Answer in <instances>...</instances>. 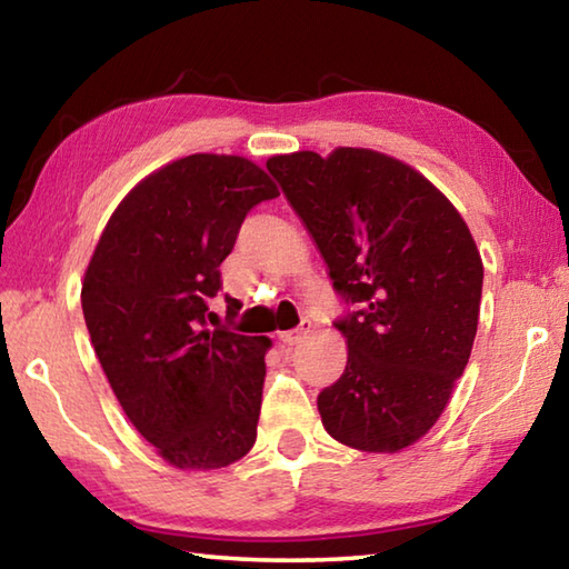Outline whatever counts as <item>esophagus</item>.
I'll list each match as a JSON object with an SVG mask.
<instances>
[{
    "instance_id": "34e87169",
    "label": "esophagus",
    "mask_w": 569,
    "mask_h": 569,
    "mask_svg": "<svg viewBox=\"0 0 569 569\" xmlns=\"http://www.w3.org/2000/svg\"><path fill=\"white\" fill-rule=\"evenodd\" d=\"M308 331H311V323H301V326H298V329L283 331V333H281V341H283L286 346H296V343H301V341L306 339Z\"/></svg>"
}]
</instances>
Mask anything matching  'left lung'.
I'll list each match as a JSON object with an SVG mask.
<instances>
[{
	"mask_svg": "<svg viewBox=\"0 0 569 569\" xmlns=\"http://www.w3.org/2000/svg\"><path fill=\"white\" fill-rule=\"evenodd\" d=\"M266 168L351 306L336 321L349 361L319 393L326 431L361 451L413 445L445 411L477 336L485 268L465 218L373 150H303Z\"/></svg>",
	"mask_w": 569,
	"mask_h": 569,
	"instance_id": "1",
	"label": "left lung"
}]
</instances>
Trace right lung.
<instances>
[{"instance_id": "obj_1", "label": "right lung", "mask_w": 569, "mask_h": 569, "mask_svg": "<svg viewBox=\"0 0 569 569\" xmlns=\"http://www.w3.org/2000/svg\"><path fill=\"white\" fill-rule=\"evenodd\" d=\"M276 196L246 158H180L128 192L84 273L82 313L104 377L178 469L228 467L256 445L271 341L210 329L208 301L250 208ZM226 303L233 319L238 301Z\"/></svg>"}]
</instances>
